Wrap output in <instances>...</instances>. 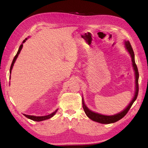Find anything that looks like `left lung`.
<instances>
[{
    "mask_svg": "<svg viewBox=\"0 0 148 148\" xmlns=\"http://www.w3.org/2000/svg\"><path fill=\"white\" fill-rule=\"evenodd\" d=\"M125 47H126L128 51L129 52V53L131 55L132 61V65L135 71V74H136V92H135V95H134V99L132 100V102L130 103V104L128 106L127 108L125 109L124 111L118 113L117 114H115L113 116L102 115V114H98V113L94 112L92 111H90V110L85 106V104H84V100L83 99H82L83 108L84 112H85V114L87 115L88 117L90 119H92L93 121L99 122V123H103V124H109V123H112L118 121V120H119V119H121V118H123L124 116L127 114V112L131 108V107L132 106L134 102H135V100H136L137 98L138 93H139V83H138V81H139V72H138V69H137L136 62H135L134 53L133 51V49L132 48V46L128 40L125 41Z\"/></svg>",
    "mask_w": 148,
    "mask_h": 148,
    "instance_id": "1",
    "label": "left lung"
}]
</instances>
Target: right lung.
<instances>
[{
    "label": "right lung",
    "mask_w": 148,
    "mask_h": 148,
    "mask_svg": "<svg viewBox=\"0 0 148 148\" xmlns=\"http://www.w3.org/2000/svg\"><path fill=\"white\" fill-rule=\"evenodd\" d=\"M25 40H27V39H25ZM25 40H24L23 42H25ZM22 47H23V45H21L20 46V48H19V49H18V52H17V53H16V55H15L14 58V59H13V60H12V64H11V68H10V74H11V70H12V66H13L14 63L15 62L16 59L17 58L18 56V55H19V53H20V51H21V49H22ZM58 111V110H56V111H55V112H53V113H51V114H49V115H47V116H30V115H27V114H24V116H25V117L28 118L32 119V120H33V121H40L46 120V119H49L50 118L53 117V116L55 114V113L56 112V111Z\"/></svg>",
    "instance_id": "obj_1"
}]
</instances>
